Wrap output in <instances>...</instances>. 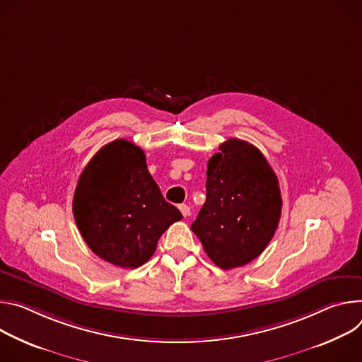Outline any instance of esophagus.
<instances>
[{"instance_id":"34e87169","label":"esophagus","mask_w":362,"mask_h":362,"mask_svg":"<svg viewBox=\"0 0 362 362\" xmlns=\"http://www.w3.org/2000/svg\"><path fill=\"white\" fill-rule=\"evenodd\" d=\"M178 209H180L181 214H182L184 217H188V216H189V207H188L187 204H180Z\"/></svg>"}]
</instances>
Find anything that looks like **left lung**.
<instances>
[{
	"label": "left lung",
	"mask_w": 362,
	"mask_h": 362,
	"mask_svg": "<svg viewBox=\"0 0 362 362\" xmlns=\"http://www.w3.org/2000/svg\"><path fill=\"white\" fill-rule=\"evenodd\" d=\"M207 164V198L191 230L207 256L228 270L267 247L282 213L279 181L252 144L230 138Z\"/></svg>",
	"instance_id": "1"
}]
</instances>
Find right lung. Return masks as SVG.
<instances>
[{"mask_svg":"<svg viewBox=\"0 0 362 362\" xmlns=\"http://www.w3.org/2000/svg\"><path fill=\"white\" fill-rule=\"evenodd\" d=\"M73 216L89 249L124 269L155 253L159 237L182 218L148 173L144 151L127 139L100 148L77 181Z\"/></svg>","mask_w":362,"mask_h":362,"instance_id":"right-lung-1","label":"right lung"}]
</instances>
